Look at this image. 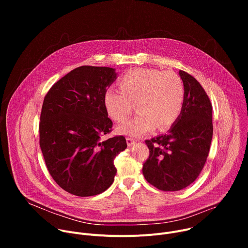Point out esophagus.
<instances>
[{
	"label": "esophagus",
	"instance_id": "1",
	"mask_svg": "<svg viewBox=\"0 0 248 248\" xmlns=\"http://www.w3.org/2000/svg\"><path fill=\"white\" fill-rule=\"evenodd\" d=\"M126 143H127L128 146H132V145H134L136 143V140L134 138H132V137H127L126 138Z\"/></svg>",
	"mask_w": 248,
	"mask_h": 248
}]
</instances>
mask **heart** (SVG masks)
Returning a JSON list of instances; mask_svg holds the SVG:
<instances>
[{
  "instance_id": "obj_1",
  "label": "heart",
  "mask_w": 248,
  "mask_h": 248,
  "mask_svg": "<svg viewBox=\"0 0 248 248\" xmlns=\"http://www.w3.org/2000/svg\"><path fill=\"white\" fill-rule=\"evenodd\" d=\"M121 90L109 87L103 95L104 107L116 122L124 121L137 104L135 118L118 126L119 133L138 137L169 128L183 110L185 87L181 78L170 70L133 68L120 79Z\"/></svg>"
}]
</instances>
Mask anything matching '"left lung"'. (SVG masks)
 <instances>
[{
    "label": "left lung",
    "mask_w": 248,
    "mask_h": 248,
    "mask_svg": "<svg viewBox=\"0 0 248 248\" xmlns=\"http://www.w3.org/2000/svg\"><path fill=\"white\" fill-rule=\"evenodd\" d=\"M185 87L183 110L167 134L146 140L150 155L143 164L145 180L164 191L191 185L207 160L213 136L212 105L200 83L180 70Z\"/></svg>",
    "instance_id": "1"
}]
</instances>
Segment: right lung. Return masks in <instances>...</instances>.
<instances>
[{
  "mask_svg": "<svg viewBox=\"0 0 248 248\" xmlns=\"http://www.w3.org/2000/svg\"><path fill=\"white\" fill-rule=\"evenodd\" d=\"M116 69L82 65L56 82L44 98L40 147L54 181L77 196H93L114 183L116 156L127 145L124 136L101 140L113 123L103 103L117 79Z\"/></svg>",
  "mask_w": 248,
  "mask_h": 248,
  "instance_id": "add662e5",
  "label": "right lung"
}]
</instances>
